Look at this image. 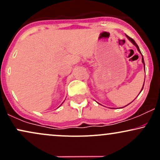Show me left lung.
<instances>
[{
    "label": "left lung",
    "instance_id": "obj_1",
    "mask_svg": "<svg viewBox=\"0 0 160 160\" xmlns=\"http://www.w3.org/2000/svg\"><path fill=\"white\" fill-rule=\"evenodd\" d=\"M126 37H127V38H128V40H130V41H131V42H132V43H133V44H134V45H135V47H137V49H138V52H140V53H141V52L140 49H139V47H138V45H137V43H135V40H134L132 39V38H130V37H128V35H126ZM141 56H142V54H141ZM142 62H143V64H144V58H143V56H142ZM144 70H145V68H144ZM143 88H144V86H143V87H142V89H143ZM142 89H141V91H142ZM127 105H128V104H127ZM127 105H126V106H127Z\"/></svg>",
    "mask_w": 160,
    "mask_h": 160
}]
</instances>
